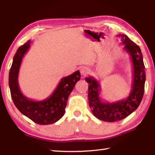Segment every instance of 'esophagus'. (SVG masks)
<instances>
[{"label":"esophagus","mask_w":155,"mask_h":155,"mask_svg":"<svg viewBox=\"0 0 155 155\" xmlns=\"http://www.w3.org/2000/svg\"><path fill=\"white\" fill-rule=\"evenodd\" d=\"M89 72H90V70H89L87 68H86L85 67L81 68V75L86 76V75L89 74Z\"/></svg>","instance_id":"1"}]
</instances>
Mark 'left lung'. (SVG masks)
Wrapping results in <instances>:
<instances>
[{"mask_svg": "<svg viewBox=\"0 0 155 155\" xmlns=\"http://www.w3.org/2000/svg\"><path fill=\"white\" fill-rule=\"evenodd\" d=\"M118 37L121 38L124 48L129 54L133 64V79L129 96L114 103H104L99 97L101 86L98 81L91 77L85 78L89 83L88 100L91 112L98 119L109 122L124 119L137 109L143 98L146 81L145 66L140 48L127 35H118Z\"/></svg>", "mask_w": 155, "mask_h": 155, "instance_id": "obj_1", "label": "left lung"}]
</instances>
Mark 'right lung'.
Listing matches in <instances>:
<instances>
[{"label": "right lung", "mask_w": 155, "mask_h": 155, "mask_svg": "<svg viewBox=\"0 0 155 155\" xmlns=\"http://www.w3.org/2000/svg\"><path fill=\"white\" fill-rule=\"evenodd\" d=\"M28 40L17 50L9 70V85L15 106L23 115L38 124H51L58 121L65 114L68 96L81 78L77 71L60 81L52 95L44 101H35L23 95L18 85V74L23 57L29 48Z\"/></svg>", "instance_id": "add662e5"}]
</instances>
